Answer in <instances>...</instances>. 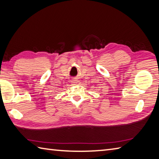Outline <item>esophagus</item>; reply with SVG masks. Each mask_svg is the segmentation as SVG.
Masks as SVG:
<instances>
[{"label": "esophagus", "instance_id": "esophagus-1", "mask_svg": "<svg viewBox=\"0 0 159 159\" xmlns=\"http://www.w3.org/2000/svg\"><path fill=\"white\" fill-rule=\"evenodd\" d=\"M72 83L73 85H79L80 84V81L77 79H75V80H74Z\"/></svg>", "mask_w": 159, "mask_h": 159}]
</instances>
